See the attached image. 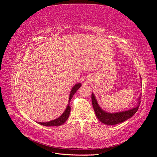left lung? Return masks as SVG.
I'll list each match as a JSON object with an SVG mask.
<instances>
[{
	"label": "left lung",
	"instance_id": "left-lung-1",
	"mask_svg": "<svg viewBox=\"0 0 157 157\" xmlns=\"http://www.w3.org/2000/svg\"><path fill=\"white\" fill-rule=\"evenodd\" d=\"M92 103L95 113H96L98 119L102 123H103V124H105L107 125H114L120 124V123L128 120V118H131L134 115V114L137 112V110H138L140 104V102L138 105H137L136 107L133 108L129 111H126L124 112L116 113H109L103 111L102 109L99 107L94 94H92Z\"/></svg>",
	"mask_w": 157,
	"mask_h": 157
}]
</instances>
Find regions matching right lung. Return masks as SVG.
I'll return each mask as SVG.
<instances>
[{"label":"right lung","mask_w":157,"mask_h":157,"mask_svg":"<svg viewBox=\"0 0 157 157\" xmlns=\"http://www.w3.org/2000/svg\"><path fill=\"white\" fill-rule=\"evenodd\" d=\"M81 86V84L80 83L79 84H77L75 85V86H73V88H72L71 91V94H70V96H69V104L66 108L65 111H64V113L62 114V115L60 116L59 118H56L55 120H53L52 121L50 122H39V124L41 125H43L45 126H59L61 124H63V123L67 120V118L69 116V114H70V111H71V106H70V101L71 99H72L73 96L74 94L77 91V90L80 88V87Z\"/></svg>","instance_id":"1"}]
</instances>
